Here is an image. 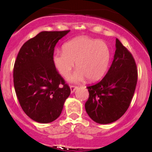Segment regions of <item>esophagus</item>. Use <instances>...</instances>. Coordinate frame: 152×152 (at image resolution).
Listing matches in <instances>:
<instances>
[{"label": "esophagus", "instance_id": "1", "mask_svg": "<svg viewBox=\"0 0 152 152\" xmlns=\"http://www.w3.org/2000/svg\"><path fill=\"white\" fill-rule=\"evenodd\" d=\"M78 88V86H70V88H71V93H74V92L75 91V90L76 89V88Z\"/></svg>", "mask_w": 152, "mask_h": 152}]
</instances>
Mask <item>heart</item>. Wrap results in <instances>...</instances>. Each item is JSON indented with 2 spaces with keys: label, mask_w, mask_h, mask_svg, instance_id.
<instances>
[{
  "label": "heart",
  "mask_w": 152,
  "mask_h": 152,
  "mask_svg": "<svg viewBox=\"0 0 152 152\" xmlns=\"http://www.w3.org/2000/svg\"><path fill=\"white\" fill-rule=\"evenodd\" d=\"M110 59L111 51L105 42L79 36L66 43L63 52L55 53L53 64L60 74L67 77L76 62L77 71L69 78L71 81H82L85 77L88 81H96L106 74Z\"/></svg>",
  "instance_id": "1"
}]
</instances>
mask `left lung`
Masks as SVG:
<instances>
[{"label":"left lung","mask_w":152,"mask_h":152,"mask_svg":"<svg viewBox=\"0 0 152 152\" xmlns=\"http://www.w3.org/2000/svg\"><path fill=\"white\" fill-rule=\"evenodd\" d=\"M137 65L132 53L116 39L112 64L101 81L87 86L85 109L93 121L107 124L121 118L129 107L137 83Z\"/></svg>","instance_id":"obj_1"}]
</instances>
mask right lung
<instances>
[{
  "label": "right lung",
  "instance_id": "1",
  "mask_svg": "<svg viewBox=\"0 0 152 152\" xmlns=\"http://www.w3.org/2000/svg\"><path fill=\"white\" fill-rule=\"evenodd\" d=\"M70 31H42L23 45L13 68L17 98L28 116L38 123L61 114L71 89L53 64L54 48Z\"/></svg>",
  "mask_w": 152,
  "mask_h": 152
}]
</instances>
